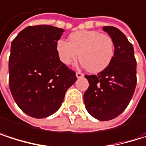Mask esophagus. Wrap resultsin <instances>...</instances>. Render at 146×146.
Returning <instances> with one entry per match:
<instances>
[{"instance_id": "esophagus-1", "label": "esophagus", "mask_w": 146, "mask_h": 146, "mask_svg": "<svg viewBox=\"0 0 146 146\" xmlns=\"http://www.w3.org/2000/svg\"><path fill=\"white\" fill-rule=\"evenodd\" d=\"M76 76H77L78 78H80L84 77V73H82L81 72H77L76 73Z\"/></svg>"}]
</instances>
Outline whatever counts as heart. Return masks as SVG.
<instances>
[{"label": "heart", "instance_id": "obj_1", "mask_svg": "<svg viewBox=\"0 0 146 146\" xmlns=\"http://www.w3.org/2000/svg\"><path fill=\"white\" fill-rule=\"evenodd\" d=\"M69 42L59 40L56 49L60 61L70 65L79 56V60L88 71L99 73L111 62L115 46L112 38L96 30H80L71 34Z\"/></svg>", "mask_w": 146, "mask_h": 146}]
</instances>
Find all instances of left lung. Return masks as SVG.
Returning a JSON list of instances; mask_svg holds the SVG:
<instances>
[{
    "instance_id": "1",
    "label": "left lung",
    "mask_w": 146,
    "mask_h": 146,
    "mask_svg": "<svg viewBox=\"0 0 146 146\" xmlns=\"http://www.w3.org/2000/svg\"><path fill=\"white\" fill-rule=\"evenodd\" d=\"M112 38L115 53L110 65L97 75H85L89 88L84 95L87 111L100 121L119 116L131 101L137 84L133 44L118 29L105 26Z\"/></svg>"
}]
</instances>
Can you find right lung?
<instances>
[{"label":"right lung","mask_w":146,"mask_h":146,"mask_svg":"<svg viewBox=\"0 0 146 146\" xmlns=\"http://www.w3.org/2000/svg\"><path fill=\"white\" fill-rule=\"evenodd\" d=\"M63 32L50 25L29 26L12 42L10 90L18 107L32 117L55 113L77 80L75 72L60 61L56 52Z\"/></svg>","instance_id":"1"}]
</instances>
